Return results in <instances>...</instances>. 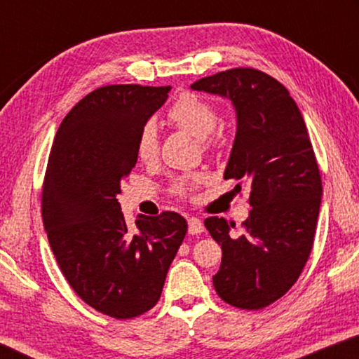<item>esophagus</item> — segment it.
<instances>
[{"label": "esophagus", "mask_w": 359, "mask_h": 359, "mask_svg": "<svg viewBox=\"0 0 359 359\" xmlns=\"http://www.w3.org/2000/svg\"><path fill=\"white\" fill-rule=\"evenodd\" d=\"M188 232L191 235H198V233L204 232V224L201 222V219H198V217L188 219Z\"/></svg>", "instance_id": "esophagus-1"}]
</instances>
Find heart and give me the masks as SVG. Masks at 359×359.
<instances>
[{"label": "heart", "mask_w": 359, "mask_h": 359, "mask_svg": "<svg viewBox=\"0 0 359 359\" xmlns=\"http://www.w3.org/2000/svg\"><path fill=\"white\" fill-rule=\"evenodd\" d=\"M168 119L188 134L205 139L212 134L217 126V111L209 101L203 100L193 93H183L175 104L170 107ZM137 158L144 163H151L158 155V134L154 122H147L137 135L135 142ZM203 175H184L173 181V191L181 198H189L198 186L203 183Z\"/></svg>", "instance_id": "heart-1"}]
</instances>
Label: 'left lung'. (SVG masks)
<instances>
[{
	"instance_id": "obj_1",
	"label": "left lung",
	"mask_w": 359,
	"mask_h": 359,
	"mask_svg": "<svg viewBox=\"0 0 359 359\" xmlns=\"http://www.w3.org/2000/svg\"><path fill=\"white\" fill-rule=\"evenodd\" d=\"M191 88L227 97L237 116L224 178L248 181L252 210L242 235L224 217L204 225L222 248L215 292L230 306L258 311L292 287L311 255L322 199L316 154L297 104L266 73L232 68Z\"/></svg>"
}]
</instances>
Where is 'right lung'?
Instances as JSON below:
<instances>
[{
	"instance_id": "add662e5",
	"label": "right lung",
	"mask_w": 359,
	"mask_h": 359,
	"mask_svg": "<svg viewBox=\"0 0 359 359\" xmlns=\"http://www.w3.org/2000/svg\"><path fill=\"white\" fill-rule=\"evenodd\" d=\"M170 90L97 88L65 116L48 156L42 219L58 266L88 306L119 320L158 302L188 232L176 212L139 215L129 229L116 199L137 163V135Z\"/></svg>"
}]
</instances>
